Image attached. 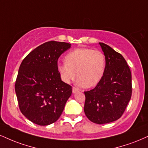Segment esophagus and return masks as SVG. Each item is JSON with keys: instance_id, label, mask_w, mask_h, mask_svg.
<instances>
[{"instance_id": "1", "label": "esophagus", "mask_w": 148, "mask_h": 148, "mask_svg": "<svg viewBox=\"0 0 148 148\" xmlns=\"http://www.w3.org/2000/svg\"><path fill=\"white\" fill-rule=\"evenodd\" d=\"M79 89H77L76 88H74V87L72 88V92H73V93H76V92H79Z\"/></svg>"}]
</instances>
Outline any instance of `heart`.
Wrapping results in <instances>:
<instances>
[{
  "instance_id": "obj_1",
  "label": "heart",
  "mask_w": 148,
  "mask_h": 148,
  "mask_svg": "<svg viewBox=\"0 0 148 148\" xmlns=\"http://www.w3.org/2000/svg\"><path fill=\"white\" fill-rule=\"evenodd\" d=\"M65 63L58 65L60 79L65 83L74 81L77 74L79 86L91 88L102 79L106 69V56L102 51L90 48H78L65 56Z\"/></svg>"
}]
</instances>
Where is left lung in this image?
Listing matches in <instances>:
<instances>
[{
  "label": "left lung",
  "instance_id": "left-lung-1",
  "mask_svg": "<svg viewBox=\"0 0 148 148\" xmlns=\"http://www.w3.org/2000/svg\"><path fill=\"white\" fill-rule=\"evenodd\" d=\"M99 44L106 56V69L97 86L84 92V112L92 122L105 124L118 120L125 112L132 92V74L121 54Z\"/></svg>",
  "mask_w": 148,
  "mask_h": 148
}]
</instances>
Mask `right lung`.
<instances>
[{"mask_svg": "<svg viewBox=\"0 0 148 148\" xmlns=\"http://www.w3.org/2000/svg\"><path fill=\"white\" fill-rule=\"evenodd\" d=\"M71 44L46 42L28 54L19 67L15 91L19 109L39 125L56 122L72 94V86L61 81L58 59Z\"/></svg>", "mask_w": 148, "mask_h": 148, "instance_id": "add662e5", "label": "right lung"}]
</instances>
